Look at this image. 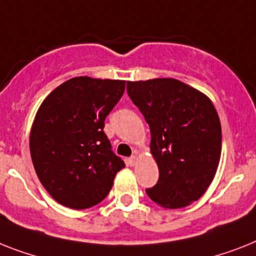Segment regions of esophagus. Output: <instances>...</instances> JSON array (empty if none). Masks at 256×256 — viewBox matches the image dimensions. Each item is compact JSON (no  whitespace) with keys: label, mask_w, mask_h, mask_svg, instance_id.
<instances>
[{"label":"esophagus","mask_w":256,"mask_h":256,"mask_svg":"<svg viewBox=\"0 0 256 256\" xmlns=\"http://www.w3.org/2000/svg\"><path fill=\"white\" fill-rule=\"evenodd\" d=\"M128 164H130V166H134V164H137V158H136V156H132V157L128 158Z\"/></svg>","instance_id":"34e87169"}]
</instances>
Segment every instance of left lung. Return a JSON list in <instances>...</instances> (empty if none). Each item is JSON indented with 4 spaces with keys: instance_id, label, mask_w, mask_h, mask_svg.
Here are the masks:
<instances>
[{
    "instance_id": "left-lung-1",
    "label": "left lung",
    "mask_w": 256,
    "mask_h": 256,
    "mask_svg": "<svg viewBox=\"0 0 256 256\" xmlns=\"http://www.w3.org/2000/svg\"><path fill=\"white\" fill-rule=\"evenodd\" d=\"M126 92L150 128L157 184L148 196L164 208L199 200L221 156V123L210 99L174 78L126 82Z\"/></svg>"
}]
</instances>
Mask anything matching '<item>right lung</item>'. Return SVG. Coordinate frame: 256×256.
Returning a JSON list of instances; mask_svg holds the SVG:
<instances>
[{
	"instance_id": "right-lung-1",
	"label": "right lung",
	"mask_w": 256,
	"mask_h": 256,
	"mask_svg": "<svg viewBox=\"0 0 256 256\" xmlns=\"http://www.w3.org/2000/svg\"><path fill=\"white\" fill-rule=\"evenodd\" d=\"M126 81L76 77L44 99L30 134L38 178L57 202L85 209L104 199L126 166L106 136V116Z\"/></svg>"
}]
</instances>
